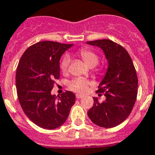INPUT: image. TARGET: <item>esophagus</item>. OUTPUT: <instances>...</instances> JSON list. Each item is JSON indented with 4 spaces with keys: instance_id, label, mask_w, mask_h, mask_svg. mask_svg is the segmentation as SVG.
<instances>
[{
    "instance_id": "1",
    "label": "esophagus",
    "mask_w": 155,
    "mask_h": 155,
    "mask_svg": "<svg viewBox=\"0 0 155 155\" xmlns=\"http://www.w3.org/2000/svg\"><path fill=\"white\" fill-rule=\"evenodd\" d=\"M75 97L77 98V99H81V98H83V96H81V95H76L75 96Z\"/></svg>"
}]
</instances>
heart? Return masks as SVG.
Instances as JSON below:
<instances>
[{"mask_svg":"<svg viewBox=\"0 0 155 155\" xmlns=\"http://www.w3.org/2000/svg\"><path fill=\"white\" fill-rule=\"evenodd\" d=\"M79 54L83 58V60L87 63L89 67H94L97 65L99 62V56L93 51L88 48H82L79 51ZM70 63V58L68 55L63 56L60 63V68L63 71H67ZM92 83L91 81L83 78H75L68 84V87L70 89L79 94H83L87 92V88Z\"/></svg>","mask_w":155,"mask_h":155,"instance_id":"b5f03b06","label":"heart"}]
</instances>
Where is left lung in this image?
<instances>
[{"mask_svg":"<svg viewBox=\"0 0 155 155\" xmlns=\"http://www.w3.org/2000/svg\"><path fill=\"white\" fill-rule=\"evenodd\" d=\"M87 43L101 48L108 63L105 76L97 91L104 93L106 100L100 103L94 97V104L87 115L98 126L115 127L130 116L137 99L138 80L134 65L127 51L111 40H95Z\"/></svg>","mask_w":155,"mask_h":155,"instance_id":"left-lung-1","label":"left lung"}]
</instances>
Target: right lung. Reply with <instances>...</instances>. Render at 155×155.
<instances>
[{
    "mask_svg": "<svg viewBox=\"0 0 155 155\" xmlns=\"http://www.w3.org/2000/svg\"><path fill=\"white\" fill-rule=\"evenodd\" d=\"M72 44L42 41L30 46L21 56L16 72V87L24 113L38 126L54 130L68 119L75 96L66 91L51 95L54 80L59 79V59Z\"/></svg>",
    "mask_w": 155,
    "mask_h": 155,
    "instance_id": "right-lung-1",
    "label": "right lung"
}]
</instances>
